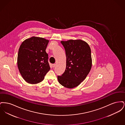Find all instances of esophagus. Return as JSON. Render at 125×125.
<instances>
[{
    "label": "esophagus",
    "mask_w": 125,
    "mask_h": 125,
    "mask_svg": "<svg viewBox=\"0 0 125 125\" xmlns=\"http://www.w3.org/2000/svg\"><path fill=\"white\" fill-rule=\"evenodd\" d=\"M55 65H56V64H52V67H54L55 66Z\"/></svg>",
    "instance_id": "obj_1"
}]
</instances>
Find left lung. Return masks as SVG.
I'll return each instance as SVG.
<instances>
[{"label": "left lung", "instance_id": "1", "mask_svg": "<svg viewBox=\"0 0 125 125\" xmlns=\"http://www.w3.org/2000/svg\"><path fill=\"white\" fill-rule=\"evenodd\" d=\"M66 57L65 71L58 76L59 83L67 88L78 86L85 80L92 66L91 49L89 44L80 39L61 41Z\"/></svg>", "mask_w": 125, "mask_h": 125}]
</instances>
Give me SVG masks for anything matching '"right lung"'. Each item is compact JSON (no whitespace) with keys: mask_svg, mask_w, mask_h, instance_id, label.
Here are the masks:
<instances>
[{"mask_svg":"<svg viewBox=\"0 0 125 125\" xmlns=\"http://www.w3.org/2000/svg\"><path fill=\"white\" fill-rule=\"evenodd\" d=\"M49 41L33 36L24 40L19 49L17 65L24 80L30 84L41 82L50 69L45 50Z\"/></svg>","mask_w":125,"mask_h":125,"instance_id":"1","label":"right lung"}]
</instances>
